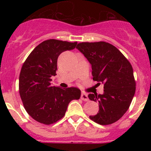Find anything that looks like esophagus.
I'll return each instance as SVG.
<instances>
[{
	"label": "esophagus",
	"instance_id": "obj_1",
	"mask_svg": "<svg viewBox=\"0 0 151 151\" xmlns=\"http://www.w3.org/2000/svg\"><path fill=\"white\" fill-rule=\"evenodd\" d=\"M81 99L83 101H87L89 100V97H88V94L86 93H81Z\"/></svg>",
	"mask_w": 151,
	"mask_h": 151
}]
</instances>
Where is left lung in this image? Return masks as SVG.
I'll list each match as a JSON object with an SVG mask.
<instances>
[{"label":"left lung","instance_id":"obj_1","mask_svg":"<svg viewBox=\"0 0 151 151\" xmlns=\"http://www.w3.org/2000/svg\"><path fill=\"white\" fill-rule=\"evenodd\" d=\"M77 49L91 64L93 80L104 83L103 94L88 96L99 106L98 113L90 116V119L101 125L113 124L127 111L135 94L132 66L115 46L108 42H81Z\"/></svg>","mask_w":151,"mask_h":151}]
</instances>
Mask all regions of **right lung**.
Masks as SVG:
<instances>
[{
  "instance_id": "1",
  "label": "right lung",
  "mask_w": 151,
  "mask_h": 151,
  "mask_svg": "<svg viewBox=\"0 0 151 151\" xmlns=\"http://www.w3.org/2000/svg\"><path fill=\"white\" fill-rule=\"evenodd\" d=\"M77 42L50 39L39 44L26 59L19 77V92L27 114L41 124H54L65 116L69 104L79 99L78 88L51 85L59 55L74 50Z\"/></svg>"
}]
</instances>
